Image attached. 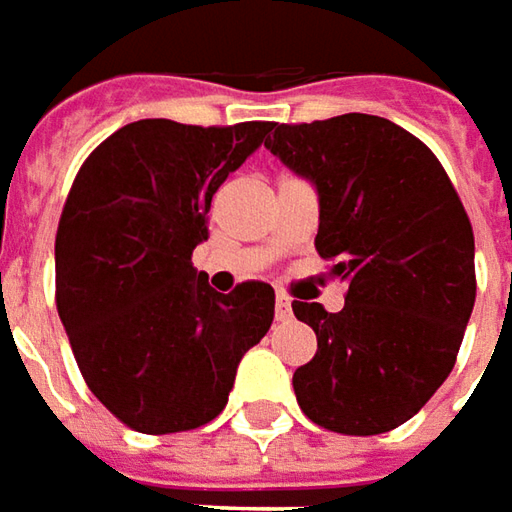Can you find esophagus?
I'll return each mask as SVG.
<instances>
[{"label": "esophagus", "mask_w": 512, "mask_h": 512, "mask_svg": "<svg viewBox=\"0 0 512 512\" xmlns=\"http://www.w3.org/2000/svg\"><path fill=\"white\" fill-rule=\"evenodd\" d=\"M293 319V305L287 296H279L276 299V322H290Z\"/></svg>", "instance_id": "1"}]
</instances>
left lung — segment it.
I'll use <instances>...</instances> for the list:
<instances>
[{"label":"left lung","instance_id":"obj_1","mask_svg":"<svg viewBox=\"0 0 512 512\" xmlns=\"http://www.w3.org/2000/svg\"><path fill=\"white\" fill-rule=\"evenodd\" d=\"M265 148L319 193L316 250L344 307L293 302L319 350L293 373L310 422L376 436L422 410L450 376L476 302V245L442 162L382 116L273 125Z\"/></svg>","mask_w":512,"mask_h":512}]
</instances>
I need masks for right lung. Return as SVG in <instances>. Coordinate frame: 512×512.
<instances>
[{"mask_svg":"<svg viewBox=\"0 0 512 512\" xmlns=\"http://www.w3.org/2000/svg\"><path fill=\"white\" fill-rule=\"evenodd\" d=\"M273 122L139 119L79 168L56 230V310L90 393L130 430H196L225 410L276 293H216L190 262L207 210Z\"/></svg>","mask_w":512,"mask_h":512,"instance_id":"add662e5","label":"right lung"}]
</instances>
